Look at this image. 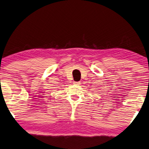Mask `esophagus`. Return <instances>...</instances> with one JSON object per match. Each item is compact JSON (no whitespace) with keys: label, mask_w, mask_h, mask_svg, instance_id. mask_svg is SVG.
<instances>
[{"label":"esophagus","mask_w":149,"mask_h":149,"mask_svg":"<svg viewBox=\"0 0 149 149\" xmlns=\"http://www.w3.org/2000/svg\"><path fill=\"white\" fill-rule=\"evenodd\" d=\"M73 83H74V84H75V85H80V84H81L80 82H74Z\"/></svg>","instance_id":"1"}]
</instances>
